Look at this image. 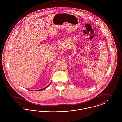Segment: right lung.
I'll use <instances>...</instances> for the list:
<instances>
[{
	"label": "right lung",
	"instance_id": "obj_1",
	"mask_svg": "<svg viewBox=\"0 0 122 122\" xmlns=\"http://www.w3.org/2000/svg\"><path fill=\"white\" fill-rule=\"evenodd\" d=\"M51 84V83H50ZM49 85H50V84L48 85V86H47L46 87H45V88H42V89H39V90H36V91H41V90H44V89H45L46 88H47L49 86Z\"/></svg>",
	"mask_w": 122,
	"mask_h": 122
}]
</instances>
